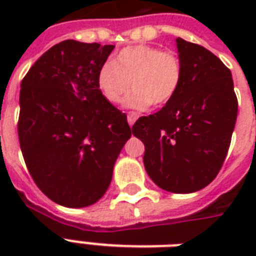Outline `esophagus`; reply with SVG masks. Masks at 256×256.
<instances>
[{"instance_id":"obj_1","label":"esophagus","mask_w":256,"mask_h":256,"mask_svg":"<svg viewBox=\"0 0 256 256\" xmlns=\"http://www.w3.org/2000/svg\"><path fill=\"white\" fill-rule=\"evenodd\" d=\"M138 118H140V114H138V112H128V124H130V126H132V124H136V120H138Z\"/></svg>"}]
</instances>
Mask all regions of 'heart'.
Here are the masks:
<instances>
[{"label":"heart","instance_id":"obj_1","mask_svg":"<svg viewBox=\"0 0 256 256\" xmlns=\"http://www.w3.org/2000/svg\"><path fill=\"white\" fill-rule=\"evenodd\" d=\"M132 88L124 106L144 110L172 100L182 84L178 57L160 48L136 45L124 48L112 62H104L96 74V86L110 104H118Z\"/></svg>","mask_w":256,"mask_h":256}]
</instances>
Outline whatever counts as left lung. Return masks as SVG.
<instances>
[{"mask_svg": "<svg viewBox=\"0 0 256 256\" xmlns=\"http://www.w3.org/2000/svg\"><path fill=\"white\" fill-rule=\"evenodd\" d=\"M182 84L160 112L140 116L132 134L144 142V164L170 192L202 190L226 160L238 116L231 72L210 50L176 38Z\"/></svg>", "mask_w": 256, "mask_h": 256, "instance_id": "1", "label": "left lung"}]
</instances>
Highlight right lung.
<instances>
[{
	"label": "right lung",
	"instance_id": "obj_1",
	"mask_svg": "<svg viewBox=\"0 0 256 256\" xmlns=\"http://www.w3.org/2000/svg\"><path fill=\"white\" fill-rule=\"evenodd\" d=\"M114 48L60 42L34 62L21 82L22 156L40 190L61 206L98 202L132 136L126 114L96 86L98 70Z\"/></svg>",
	"mask_w": 256,
	"mask_h": 256
}]
</instances>
